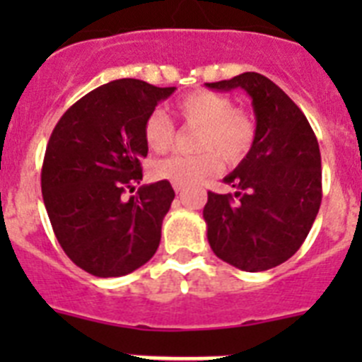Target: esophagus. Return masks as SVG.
<instances>
[{
  "instance_id": "obj_1",
  "label": "esophagus",
  "mask_w": 362,
  "mask_h": 362,
  "mask_svg": "<svg viewBox=\"0 0 362 362\" xmlns=\"http://www.w3.org/2000/svg\"><path fill=\"white\" fill-rule=\"evenodd\" d=\"M174 190H175V194H181V192L185 190V187L183 185H174Z\"/></svg>"
}]
</instances>
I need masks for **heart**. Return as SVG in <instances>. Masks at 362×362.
I'll return each mask as SVG.
<instances>
[{
  "mask_svg": "<svg viewBox=\"0 0 362 362\" xmlns=\"http://www.w3.org/2000/svg\"><path fill=\"white\" fill-rule=\"evenodd\" d=\"M175 114L185 124L199 127L194 156H172L153 165V175L174 185H196L221 170V159L230 165L243 161L255 141V121L243 108H233L230 98L217 92L196 90L175 103ZM145 143L163 153L174 143L175 129L163 110H153L143 127Z\"/></svg>",
  "mask_w": 362,
  "mask_h": 362,
  "instance_id": "b5f03b06",
  "label": "heart"
}]
</instances>
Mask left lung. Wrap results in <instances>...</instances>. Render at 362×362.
<instances>
[{"mask_svg":"<svg viewBox=\"0 0 362 362\" xmlns=\"http://www.w3.org/2000/svg\"><path fill=\"white\" fill-rule=\"evenodd\" d=\"M204 85L226 92L243 88L252 98L257 129L248 156L223 179L235 194L209 192L203 217L210 248L239 270H270L299 250L317 217V137L300 108L261 74Z\"/></svg>","mask_w":362,"mask_h":362,"instance_id":"left-lung-1","label":"left lung"}]
</instances>
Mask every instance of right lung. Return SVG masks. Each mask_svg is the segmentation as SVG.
<instances>
[{
	"mask_svg": "<svg viewBox=\"0 0 362 362\" xmlns=\"http://www.w3.org/2000/svg\"><path fill=\"white\" fill-rule=\"evenodd\" d=\"M175 86L116 79L83 95L57 121L41 170L45 209L57 241L85 272L121 277L150 261L175 192L168 181L124 190L143 179L146 117Z\"/></svg>",
	"mask_w": 362,
	"mask_h": 362,
	"instance_id": "obj_1",
	"label": "right lung"
}]
</instances>
